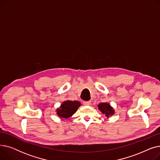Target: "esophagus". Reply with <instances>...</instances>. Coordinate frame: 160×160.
Segmentation results:
<instances>
[{
    "label": "esophagus",
    "instance_id": "1",
    "mask_svg": "<svg viewBox=\"0 0 160 160\" xmlns=\"http://www.w3.org/2000/svg\"><path fill=\"white\" fill-rule=\"evenodd\" d=\"M83 104L85 106H89L91 104V101H83Z\"/></svg>",
    "mask_w": 160,
    "mask_h": 160
}]
</instances>
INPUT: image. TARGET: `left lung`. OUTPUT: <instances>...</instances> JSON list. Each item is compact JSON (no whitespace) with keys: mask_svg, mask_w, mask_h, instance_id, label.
<instances>
[{"mask_svg":"<svg viewBox=\"0 0 160 160\" xmlns=\"http://www.w3.org/2000/svg\"><path fill=\"white\" fill-rule=\"evenodd\" d=\"M98 110L103 114L107 119H109L111 116L115 114V110L113 108L108 102H101L98 104Z\"/></svg>","mask_w":160,"mask_h":160,"instance_id":"8db88e82","label":"left lung"}]
</instances>
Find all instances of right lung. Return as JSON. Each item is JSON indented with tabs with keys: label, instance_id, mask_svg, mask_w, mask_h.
<instances>
[{
	"label": "right lung",
	"instance_id": "add662e5",
	"mask_svg": "<svg viewBox=\"0 0 160 160\" xmlns=\"http://www.w3.org/2000/svg\"><path fill=\"white\" fill-rule=\"evenodd\" d=\"M80 106L81 103L78 100H65L62 103L60 107L56 109V115L61 118H69L77 112Z\"/></svg>",
	"mask_w": 160,
	"mask_h": 160
}]
</instances>
